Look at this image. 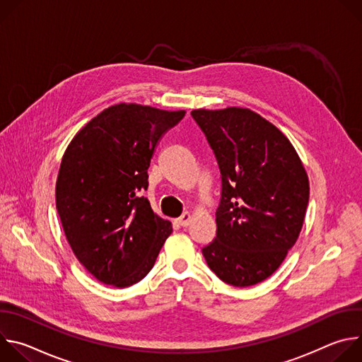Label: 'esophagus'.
Here are the masks:
<instances>
[{
	"instance_id": "obj_1",
	"label": "esophagus",
	"mask_w": 362,
	"mask_h": 362,
	"mask_svg": "<svg viewBox=\"0 0 362 362\" xmlns=\"http://www.w3.org/2000/svg\"><path fill=\"white\" fill-rule=\"evenodd\" d=\"M190 222H192V215H190L189 212H185V214L177 219V223H179L180 226H183V228L189 226Z\"/></svg>"
}]
</instances>
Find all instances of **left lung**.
Masks as SVG:
<instances>
[{
	"mask_svg": "<svg viewBox=\"0 0 362 362\" xmlns=\"http://www.w3.org/2000/svg\"><path fill=\"white\" fill-rule=\"evenodd\" d=\"M192 117L222 176L216 238L202 253L223 282L256 285L281 267L300 233L308 175L288 137L249 109H199Z\"/></svg>",
	"mask_w": 362,
	"mask_h": 362,
	"instance_id": "1",
	"label": "left lung"
}]
</instances>
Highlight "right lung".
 <instances>
[{"label": "right lung", "mask_w": 362, "mask_h": 362, "mask_svg": "<svg viewBox=\"0 0 362 362\" xmlns=\"http://www.w3.org/2000/svg\"><path fill=\"white\" fill-rule=\"evenodd\" d=\"M185 115L119 103L67 146L56 206L76 257L97 281L116 288L141 281L172 233V223L137 192L148 186L154 147Z\"/></svg>", "instance_id": "add662e5"}]
</instances>
